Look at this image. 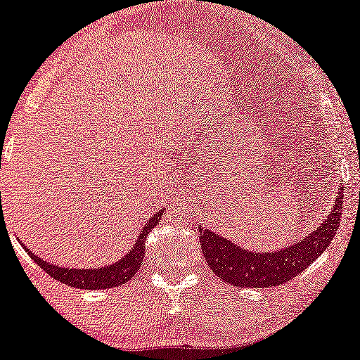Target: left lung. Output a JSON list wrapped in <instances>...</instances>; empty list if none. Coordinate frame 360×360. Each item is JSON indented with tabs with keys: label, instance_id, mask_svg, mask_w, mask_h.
Instances as JSON below:
<instances>
[{
	"label": "left lung",
	"instance_id": "1",
	"mask_svg": "<svg viewBox=\"0 0 360 360\" xmlns=\"http://www.w3.org/2000/svg\"><path fill=\"white\" fill-rule=\"evenodd\" d=\"M342 205L343 191L340 189L333 210L316 231L292 246L271 252L248 251L210 229L200 227L201 252L213 274L231 285L252 289L282 285L302 274L330 246L340 225Z\"/></svg>",
	"mask_w": 360,
	"mask_h": 360
}]
</instances>
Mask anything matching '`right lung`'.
<instances>
[{
	"mask_svg": "<svg viewBox=\"0 0 360 360\" xmlns=\"http://www.w3.org/2000/svg\"><path fill=\"white\" fill-rule=\"evenodd\" d=\"M162 212L159 210L153 217H150L145 224V227L141 229L140 236L133 244V248L126 252L124 258H121L120 262L108 264V266L102 268H63L56 266V264L49 262H42L39 256H35L32 251L27 250L30 255V258L34 259L47 275L53 276L58 282L66 283V285L75 287V289H85V290H98V289H112V287L122 285L128 280H131L140 266L143 264L145 258V239H147L148 232L160 222Z\"/></svg>",
	"mask_w": 360,
	"mask_h": 360,
	"instance_id": "obj_1",
	"label": "right lung"
}]
</instances>
